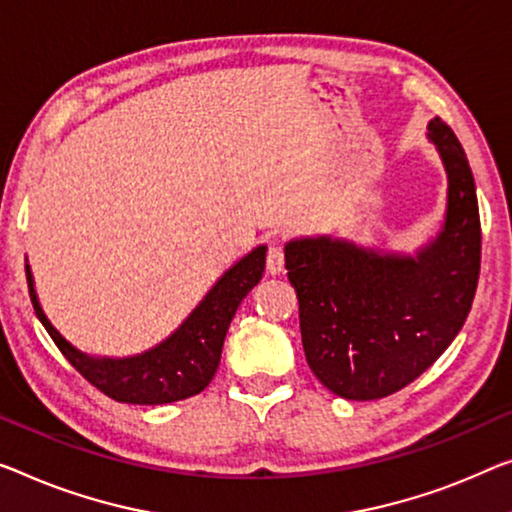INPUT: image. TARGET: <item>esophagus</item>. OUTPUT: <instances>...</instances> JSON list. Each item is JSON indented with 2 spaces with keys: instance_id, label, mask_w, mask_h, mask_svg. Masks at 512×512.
<instances>
[{
  "instance_id": "34e87169",
  "label": "esophagus",
  "mask_w": 512,
  "mask_h": 512,
  "mask_svg": "<svg viewBox=\"0 0 512 512\" xmlns=\"http://www.w3.org/2000/svg\"><path fill=\"white\" fill-rule=\"evenodd\" d=\"M282 269H285V250H282L280 243H273L269 253H266V271H269L271 276H278Z\"/></svg>"
}]
</instances>
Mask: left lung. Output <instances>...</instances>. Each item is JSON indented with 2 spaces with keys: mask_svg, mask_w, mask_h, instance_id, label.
Segmentation results:
<instances>
[{
  "mask_svg": "<svg viewBox=\"0 0 512 512\" xmlns=\"http://www.w3.org/2000/svg\"><path fill=\"white\" fill-rule=\"evenodd\" d=\"M448 174L437 239L414 257L317 236L285 246L305 361L331 393L379 400L421 377L467 322L480 273L476 183L462 144L439 117L427 124Z\"/></svg>",
  "mask_w": 512,
  "mask_h": 512,
  "instance_id": "left-lung-1",
  "label": "left lung"
}]
</instances>
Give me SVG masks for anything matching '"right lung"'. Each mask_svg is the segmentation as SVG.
<instances>
[{"instance_id":"1","label":"right lung","mask_w":512,"mask_h":512,"mask_svg":"<svg viewBox=\"0 0 512 512\" xmlns=\"http://www.w3.org/2000/svg\"><path fill=\"white\" fill-rule=\"evenodd\" d=\"M266 264V246L239 259L230 271L209 289L200 305L190 312L170 338L149 352L126 358H96L82 354L50 324L36 299L32 271L27 269L29 299L45 331L55 340L66 361L85 377L91 386L108 398L126 404H167L202 393L216 375L220 352L230 322L239 303L262 280Z\"/></svg>"}]
</instances>
